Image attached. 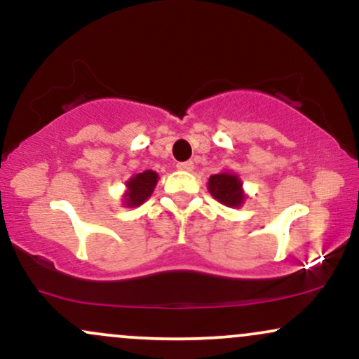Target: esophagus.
I'll return each instance as SVG.
<instances>
[{
	"label": "esophagus",
	"mask_w": 359,
	"mask_h": 359,
	"mask_svg": "<svg viewBox=\"0 0 359 359\" xmlns=\"http://www.w3.org/2000/svg\"><path fill=\"white\" fill-rule=\"evenodd\" d=\"M177 168H179V170H184V172H191L194 168V163L192 162H180V163H177Z\"/></svg>",
	"instance_id": "34e87169"
}]
</instances>
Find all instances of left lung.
Wrapping results in <instances>:
<instances>
[{"label":"left lung","instance_id":"left-lung-1","mask_svg":"<svg viewBox=\"0 0 359 359\" xmlns=\"http://www.w3.org/2000/svg\"><path fill=\"white\" fill-rule=\"evenodd\" d=\"M208 189L214 199L226 205V208L238 209L245 204L246 194L243 191V182L234 172L224 170L211 175L209 177Z\"/></svg>","mask_w":359,"mask_h":359}]
</instances>
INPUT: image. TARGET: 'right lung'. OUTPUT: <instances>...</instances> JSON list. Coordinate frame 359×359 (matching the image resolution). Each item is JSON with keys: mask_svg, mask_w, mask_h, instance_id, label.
Wrapping results in <instances>:
<instances>
[{"mask_svg": "<svg viewBox=\"0 0 359 359\" xmlns=\"http://www.w3.org/2000/svg\"><path fill=\"white\" fill-rule=\"evenodd\" d=\"M158 182V174L154 170H145L142 174L133 175L126 180V191L123 194V205L125 208H138L155 191Z\"/></svg>", "mask_w": 359, "mask_h": 359, "instance_id": "right-lung-1", "label": "right lung"}]
</instances>
